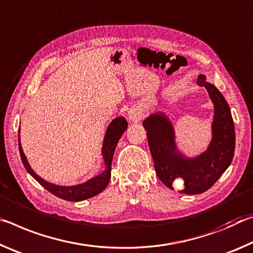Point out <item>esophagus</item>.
<instances>
[{"label":"esophagus","mask_w":253,"mask_h":253,"mask_svg":"<svg viewBox=\"0 0 253 253\" xmlns=\"http://www.w3.org/2000/svg\"><path fill=\"white\" fill-rule=\"evenodd\" d=\"M127 115H129V119L132 120V121H138L140 119V113L134 109H131L129 112H127Z\"/></svg>","instance_id":"esophagus-1"}]
</instances>
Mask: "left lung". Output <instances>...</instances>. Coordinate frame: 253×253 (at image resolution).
<instances>
[{
    "label": "left lung",
    "mask_w": 253,
    "mask_h": 253,
    "mask_svg": "<svg viewBox=\"0 0 253 253\" xmlns=\"http://www.w3.org/2000/svg\"><path fill=\"white\" fill-rule=\"evenodd\" d=\"M197 84L209 90L215 107L213 139L204 154L195 159L178 155L172 126L163 115L154 114L143 122L159 179L170 189L176 180L183 179L184 189L180 193L187 195L204 193L212 187L232 163L235 148L234 122L225 98L214 85L205 82L203 75L198 76Z\"/></svg>",
    "instance_id": "left-lung-1"
}]
</instances>
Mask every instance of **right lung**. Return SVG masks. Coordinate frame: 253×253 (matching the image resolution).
<instances>
[{"label":"right lung","mask_w":253,"mask_h":253,"mask_svg":"<svg viewBox=\"0 0 253 253\" xmlns=\"http://www.w3.org/2000/svg\"><path fill=\"white\" fill-rule=\"evenodd\" d=\"M127 127V122L124 118H118L115 119L114 121L107 127L105 139H104V144H103V157H104L105 161V170L102 172L101 175L92 178V179L86 181V183L77 186H72V187H63V186H57L48 183V181L43 180L42 178H40L37 173L32 170L30 165L28 164L26 156H24L21 143H20V138H19V151L20 156H21V160L23 163V166L26 167L27 171L30 173V175L35 178V179L38 181V183L43 186V187L49 190L53 195L63 198L65 201H70V202H80L87 200V198L93 197L97 195L104 190V188L107 186L111 178V165H112V159H113V155L115 151V147L119 142L120 138H121L123 132L126 130Z\"/></svg>","instance_id":"add662e5"}]
</instances>
